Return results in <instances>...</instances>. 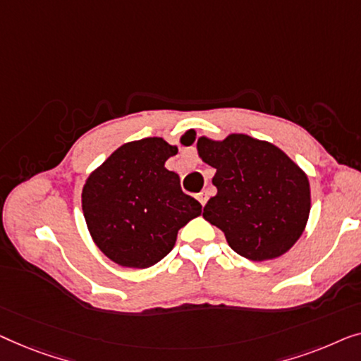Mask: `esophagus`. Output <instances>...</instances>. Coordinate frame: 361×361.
Here are the masks:
<instances>
[{"label":"esophagus","instance_id":"esophagus-1","mask_svg":"<svg viewBox=\"0 0 361 361\" xmlns=\"http://www.w3.org/2000/svg\"><path fill=\"white\" fill-rule=\"evenodd\" d=\"M196 197H197V201L201 202V206H204L207 202V192L206 191H201L200 195H196Z\"/></svg>","mask_w":361,"mask_h":361}]
</instances>
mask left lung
Wrapping results in <instances>:
<instances>
[{
  "label": "left lung",
  "instance_id": "8db88e82",
  "mask_svg": "<svg viewBox=\"0 0 361 361\" xmlns=\"http://www.w3.org/2000/svg\"><path fill=\"white\" fill-rule=\"evenodd\" d=\"M197 154L216 169L202 217L226 233L233 252L253 262L291 248L306 227L311 190L304 171L268 142L232 134L216 142L200 137Z\"/></svg>",
  "mask_w": 361,
  "mask_h": 361
}]
</instances>
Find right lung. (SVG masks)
<instances>
[{
    "label": "right lung",
    "mask_w": 361,
    "mask_h": 361,
    "mask_svg": "<svg viewBox=\"0 0 361 361\" xmlns=\"http://www.w3.org/2000/svg\"><path fill=\"white\" fill-rule=\"evenodd\" d=\"M178 149L160 137L129 142L88 176L81 206L88 231L121 267L149 268L175 247L183 226L201 214L180 176L165 169Z\"/></svg>",
    "instance_id": "add662e5"
}]
</instances>
